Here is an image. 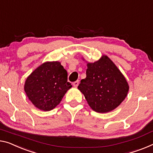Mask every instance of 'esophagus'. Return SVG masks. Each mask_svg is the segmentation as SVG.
Listing matches in <instances>:
<instances>
[{"label":"esophagus","instance_id":"obj_1","mask_svg":"<svg viewBox=\"0 0 153 153\" xmlns=\"http://www.w3.org/2000/svg\"><path fill=\"white\" fill-rule=\"evenodd\" d=\"M79 85V81H75V82H74L73 83V86L74 87H75V88H76L77 86Z\"/></svg>","mask_w":153,"mask_h":153}]
</instances>
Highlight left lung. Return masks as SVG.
<instances>
[{"label": "left lung", "mask_w": 153, "mask_h": 153, "mask_svg": "<svg viewBox=\"0 0 153 153\" xmlns=\"http://www.w3.org/2000/svg\"><path fill=\"white\" fill-rule=\"evenodd\" d=\"M87 66L86 78L81 80L78 89L94 111H113L128 94L129 86L125 77L107 55L87 63Z\"/></svg>", "instance_id": "1"}]
</instances>
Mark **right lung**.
Returning a JSON list of instances; mask_svg holds the SVG:
<instances>
[{
	"instance_id": "obj_1",
	"label": "right lung",
	"mask_w": 153,
	"mask_h": 153,
	"mask_svg": "<svg viewBox=\"0 0 153 153\" xmlns=\"http://www.w3.org/2000/svg\"><path fill=\"white\" fill-rule=\"evenodd\" d=\"M72 88L68 73L59 62H46L26 79L24 90L37 109L48 111L59 104L67 91Z\"/></svg>"
}]
</instances>
